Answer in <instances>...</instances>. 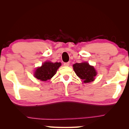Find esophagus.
I'll use <instances>...</instances> for the list:
<instances>
[{"instance_id":"esophagus-1","label":"esophagus","mask_w":129,"mask_h":129,"mask_svg":"<svg viewBox=\"0 0 129 129\" xmlns=\"http://www.w3.org/2000/svg\"><path fill=\"white\" fill-rule=\"evenodd\" d=\"M70 64V62H66L64 63V66H69Z\"/></svg>"}]
</instances>
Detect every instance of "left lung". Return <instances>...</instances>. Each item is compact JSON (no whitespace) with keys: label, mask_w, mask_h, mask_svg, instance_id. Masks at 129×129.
<instances>
[{"label":"left lung","mask_w":129,"mask_h":129,"mask_svg":"<svg viewBox=\"0 0 129 129\" xmlns=\"http://www.w3.org/2000/svg\"><path fill=\"white\" fill-rule=\"evenodd\" d=\"M73 66L76 75L83 80L84 83H89L94 80V77L97 75L96 71L89 63L87 62L76 63Z\"/></svg>","instance_id":"8db88e82"}]
</instances>
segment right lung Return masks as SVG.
<instances>
[{
	"mask_svg": "<svg viewBox=\"0 0 129 129\" xmlns=\"http://www.w3.org/2000/svg\"><path fill=\"white\" fill-rule=\"evenodd\" d=\"M61 66L60 63H52L46 61L36 70L35 76L42 81L49 80L55 75L58 68Z\"/></svg>",
	"mask_w": 129,
	"mask_h": 129,
	"instance_id": "right-lung-1",
	"label": "right lung"
}]
</instances>
